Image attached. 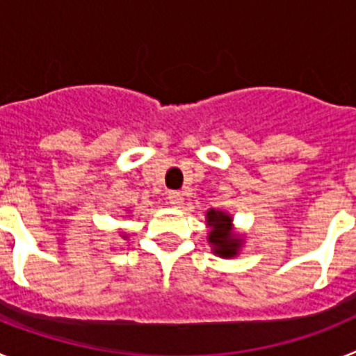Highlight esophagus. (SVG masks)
<instances>
[{"label": "esophagus", "mask_w": 356, "mask_h": 356, "mask_svg": "<svg viewBox=\"0 0 356 356\" xmlns=\"http://www.w3.org/2000/svg\"><path fill=\"white\" fill-rule=\"evenodd\" d=\"M184 197H181L180 193H176V191H169L168 193V203H171L172 207H180Z\"/></svg>", "instance_id": "esophagus-1"}]
</instances>
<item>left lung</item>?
Here are the masks:
<instances>
[{
  "label": "left lung",
  "mask_w": 356,
  "mask_h": 356,
  "mask_svg": "<svg viewBox=\"0 0 356 356\" xmlns=\"http://www.w3.org/2000/svg\"><path fill=\"white\" fill-rule=\"evenodd\" d=\"M207 228H209V241L212 253L221 259H234L241 253L244 246V237L235 232L234 217L226 210L210 209L207 212Z\"/></svg>",
  "instance_id": "8db88e82"
}]
</instances>
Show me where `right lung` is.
Masks as SVG:
<instances>
[{"label":"right lung","instance_id":"right-lung-1","mask_svg":"<svg viewBox=\"0 0 356 356\" xmlns=\"http://www.w3.org/2000/svg\"><path fill=\"white\" fill-rule=\"evenodd\" d=\"M121 237H122V238H127V237H128V235H124V234H121Z\"/></svg>","mask_w":356,"mask_h":356}]
</instances>
